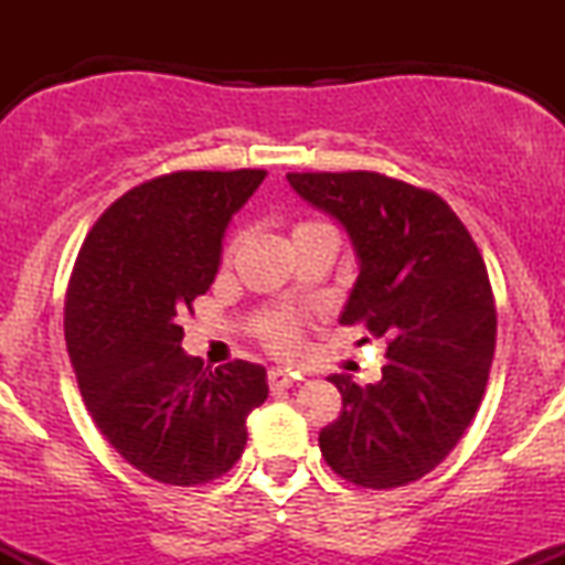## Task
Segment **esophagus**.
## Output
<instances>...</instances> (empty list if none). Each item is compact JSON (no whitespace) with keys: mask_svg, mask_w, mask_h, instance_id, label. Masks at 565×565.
<instances>
[{"mask_svg":"<svg viewBox=\"0 0 565 565\" xmlns=\"http://www.w3.org/2000/svg\"><path fill=\"white\" fill-rule=\"evenodd\" d=\"M268 385H270V391H284V387H295L297 377H295V374L284 372V369H270Z\"/></svg>","mask_w":565,"mask_h":565,"instance_id":"34e87169","label":"esophagus"}]
</instances>
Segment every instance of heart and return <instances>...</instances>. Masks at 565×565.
<instances>
[{
  "label": "heart",
  "mask_w": 565,
  "mask_h": 565,
  "mask_svg": "<svg viewBox=\"0 0 565 565\" xmlns=\"http://www.w3.org/2000/svg\"><path fill=\"white\" fill-rule=\"evenodd\" d=\"M302 225L308 223H297V228H302ZM257 334H260V340L268 345L270 350H276V353H295L297 348H300V321H297V316L291 313H268L263 316L260 321H257Z\"/></svg>",
  "instance_id": "obj_1"
}]
</instances>
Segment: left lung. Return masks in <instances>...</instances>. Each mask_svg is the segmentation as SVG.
Returning a JSON list of instances; mask_svg holds the SVG:
<instances>
[{"label": "left lung", "mask_w": 565, "mask_h": 565, "mask_svg": "<svg viewBox=\"0 0 565 565\" xmlns=\"http://www.w3.org/2000/svg\"><path fill=\"white\" fill-rule=\"evenodd\" d=\"M305 201L340 220L359 278L340 323L387 340L377 385L334 374L342 412L319 433L337 476L398 489L436 470L481 406L497 345L489 270L438 193L380 172H289Z\"/></svg>", "instance_id": "obj_1"}]
</instances>
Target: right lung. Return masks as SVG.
<instances>
[{
	"label": "right lung",
	"mask_w": 565,
	"mask_h": 565,
	"mask_svg": "<svg viewBox=\"0 0 565 565\" xmlns=\"http://www.w3.org/2000/svg\"><path fill=\"white\" fill-rule=\"evenodd\" d=\"M265 170H180L135 185L97 217L66 291L71 366L97 430L142 476L201 486L246 446L265 369L183 353L178 316L212 287L228 220Z\"/></svg>",
	"instance_id": "add662e5"
}]
</instances>
